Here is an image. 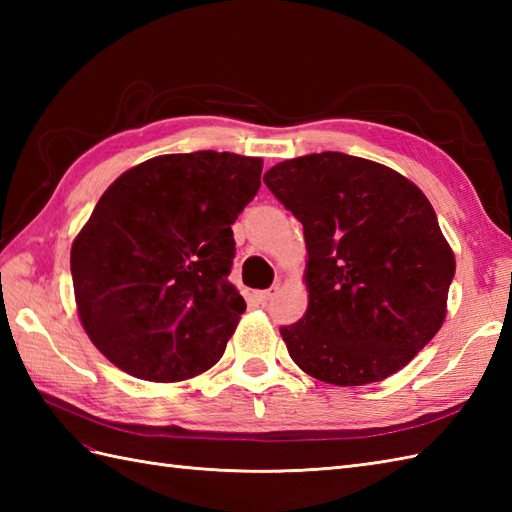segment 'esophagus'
I'll return each mask as SVG.
<instances>
[{
  "instance_id": "obj_1",
  "label": "esophagus",
  "mask_w": 512,
  "mask_h": 512,
  "mask_svg": "<svg viewBox=\"0 0 512 512\" xmlns=\"http://www.w3.org/2000/svg\"><path fill=\"white\" fill-rule=\"evenodd\" d=\"M275 292H277V286L268 288V290H259V292H255V299H257L259 303H268L270 299H273Z\"/></svg>"
}]
</instances>
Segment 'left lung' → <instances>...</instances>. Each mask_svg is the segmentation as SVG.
<instances>
[{
  "label": "left lung",
  "mask_w": 512,
  "mask_h": 512,
  "mask_svg": "<svg viewBox=\"0 0 512 512\" xmlns=\"http://www.w3.org/2000/svg\"><path fill=\"white\" fill-rule=\"evenodd\" d=\"M264 182L303 224L308 250V310L279 330L292 361L339 387L396 374L442 328L455 275L427 195L339 151L279 162Z\"/></svg>",
  "instance_id": "obj_1"
}]
</instances>
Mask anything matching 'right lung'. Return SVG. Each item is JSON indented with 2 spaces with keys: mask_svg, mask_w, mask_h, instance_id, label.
I'll return each instance as SVG.
<instances>
[{
  "mask_svg": "<svg viewBox=\"0 0 512 512\" xmlns=\"http://www.w3.org/2000/svg\"><path fill=\"white\" fill-rule=\"evenodd\" d=\"M262 158L195 151L118 176L72 242L76 312L125 374L178 383L220 361L246 301L228 281L231 224L255 198Z\"/></svg>",
  "mask_w": 512,
  "mask_h": 512,
  "instance_id": "add662e5",
  "label": "right lung"
}]
</instances>
